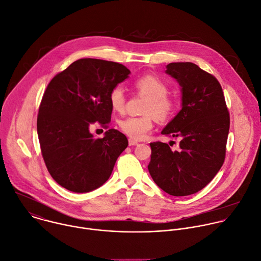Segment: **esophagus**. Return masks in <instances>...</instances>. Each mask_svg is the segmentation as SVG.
I'll return each mask as SVG.
<instances>
[{"instance_id":"1","label":"esophagus","mask_w":261,"mask_h":261,"mask_svg":"<svg viewBox=\"0 0 261 261\" xmlns=\"http://www.w3.org/2000/svg\"><path fill=\"white\" fill-rule=\"evenodd\" d=\"M139 143L136 141V140H134V139H128V145L129 146H135V145H138Z\"/></svg>"}]
</instances>
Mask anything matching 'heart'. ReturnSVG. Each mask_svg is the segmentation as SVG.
Here are the masks:
<instances>
[{
    "label": "heart",
    "instance_id": "1",
    "mask_svg": "<svg viewBox=\"0 0 261 261\" xmlns=\"http://www.w3.org/2000/svg\"><path fill=\"white\" fill-rule=\"evenodd\" d=\"M136 90L147 96L143 108L144 115L128 116L119 120L120 129L128 137L141 140L153 128L154 119L168 121L178 110V100L169 94L170 87L167 82L154 75H144L134 82ZM111 108L116 112H123L125 107V94L121 87H114L109 94Z\"/></svg>",
    "mask_w": 261,
    "mask_h": 261
}]
</instances>
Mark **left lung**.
I'll use <instances>...</instances> for the list:
<instances>
[{
    "label": "left lung",
    "instance_id": "left-lung-1",
    "mask_svg": "<svg viewBox=\"0 0 261 261\" xmlns=\"http://www.w3.org/2000/svg\"><path fill=\"white\" fill-rule=\"evenodd\" d=\"M167 74L182 87V109L162 134L181 138L178 151L153 142L149 173L174 196L201 190L221 169L229 132V113L219 81L192 63H171Z\"/></svg>",
    "mask_w": 261,
    "mask_h": 261
}]
</instances>
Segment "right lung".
Here are the masks:
<instances>
[{"instance_id": "obj_1", "label": "right lung", "mask_w": 261, "mask_h": 261, "mask_svg": "<svg viewBox=\"0 0 261 261\" xmlns=\"http://www.w3.org/2000/svg\"><path fill=\"white\" fill-rule=\"evenodd\" d=\"M121 64L81 59L57 74L46 87L37 118V132L46 168L61 186L89 192L101 186L127 147L126 137L110 128L109 94L128 77ZM94 123L109 130L93 138Z\"/></svg>"}]
</instances>
